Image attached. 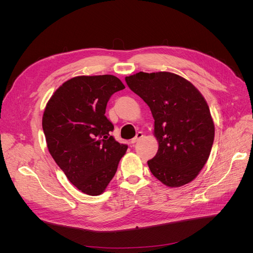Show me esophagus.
Instances as JSON below:
<instances>
[{"instance_id":"1","label":"esophagus","mask_w":253,"mask_h":253,"mask_svg":"<svg viewBox=\"0 0 253 253\" xmlns=\"http://www.w3.org/2000/svg\"><path fill=\"white\" fill-rule=\"evenodd\" d=\"M142 136H143V133H142V132H137L136 135H135V137H133V138L131 139V143H132V144L136 143L139 139H141V137H142Z\"/></svg>"}]
</instances>
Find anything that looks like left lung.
<instances>
[{
  "label": "left lung",
  "instance_id": "1",
  "mask_svg": "<svg viewBox=\"0 0 253 253\" xmlns=\"http://www.w3.org/2000/svg\"><path fill=\"white\" fill-rule=\"evenodd\" d=\"M150 106L159 149L148 161L153 175L170 188L193 181L206 164L214 140L209 106L190 81L169 72H139L125 78Z\"/></svg>",
  "mask_w": 253,
  "mask_h": 253
}]
</instances>
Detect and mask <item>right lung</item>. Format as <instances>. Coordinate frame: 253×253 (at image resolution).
<instances>
[{"label":"right lung","instance_id":"1","mask_svg":"<svg viewBox=\"0 0 253 253\" xmlns=\"http://www.w3.org/2000/svg\"><path fill=\"white\" fill-rule=\"evenodd\" d=\"M125 88L113 75L78 76L53 93L43 114L47 148L68 179L81 192L102 194L128 147L110 134L104 116L115 92Z\"/></svg>","mask_w":253,"mask_h":253}]
</instances>
